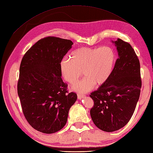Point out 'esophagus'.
<instances>
[{"label": "esophagus", "instance_id": "34e87169", "mask_svg": "<svg viewBox=\"0 0 153 153\" xmlns=\"http://www.w3.org/2000/svg\"><path fill=\"white\" fill-rule=\"evenodd\" d=\"M77 97H78V99L81 100L82 98L84 97V95H81V94H77Z\"/></svg>", "mask_w": 153, "mask_h": 153}]
</instances>
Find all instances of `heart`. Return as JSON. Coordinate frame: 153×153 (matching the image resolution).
<instances>
[{
  "label": "heart",
  "instance_id": "b5f03b06",
  "mask_svg": "<svg viewBox=\"0 0 153 153\" xmlns=\"http://www.w3.org/2000/svg\"><path fill=\"white\" fill-rule=\"evenodd\" d=\"M116 53L110 46L81 47L73 51L70 58L65 56L59 63L62 76L70 84H73L81 76L84 78L73 86V90L86 93L94 85H100L108 80L113 72Z\"/></svg>",
  "mask_w": 153,
  "mask_h": 153
}]
</instances>
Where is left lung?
Wrapping results in <instances>:
<instances>
[{"label":"left lung","instance_id":"8db88e82","mask_svg":"<svg viewBox=\"0 0 153 153\" xmlns=\"http://www.w3.org/2000/svg\"><path fill=\"white\" fill-rule=\"evenodd\" d=\"M118 58L106 82L90 95L94 105L90 110L97 127L111 132L125 126L138 101L141 80L140 61L131 45L121 39L111 41Z\"/></svg>","mask_w":153,"mask_h":153}]
</instances>
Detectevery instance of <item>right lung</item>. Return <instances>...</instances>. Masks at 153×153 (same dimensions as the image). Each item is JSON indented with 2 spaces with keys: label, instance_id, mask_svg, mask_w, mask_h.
Masks as SVG:
<instances>
[{
  "label": "right lung",
  "instance_id": "1",
  "mask_svg": "<svg viewBox=\"0 0 153 153\" xmlns=\"http://www.w3.org/2000/svg\"><path fill=\"white\" fill-rule=\"evenodd\" d=\"M71 40L47 37L25 53L19 69L17 93L26 120L41 132L53 134L65 125L77 99L63 82L59 63L72 47Z\"/></svg>",
  "mask_w": 153,
  "mask_h": 153
}]
</instances>
